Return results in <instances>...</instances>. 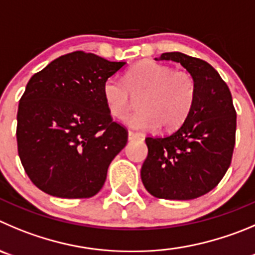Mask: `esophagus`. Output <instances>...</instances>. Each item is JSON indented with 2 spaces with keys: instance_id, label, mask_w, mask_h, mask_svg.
Instances as JSON below:
<instances>
[{
  "instance_id": "1",
  "label": "esophagus",
  "mask_w": 255,
  "mask_h": 255,
  "mask_svg": "<svg viewBox=\"0 0 255 255\" xmlns=\"http://www.w3.org/2000/svg\"><path fill=\"white\" fill-rule=\"evenodd\" d=\"M141 137H142V135L138 134V133H134V132H132V130H129V132H128V139H129V141L139 139V138H141Z\"/></svg>"
}]
</instances>
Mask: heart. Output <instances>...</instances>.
Listing matches in <instances>:
<instances>
[{
	"label": "heart",
	"mask_w": 255,
	"mask_h": 255,
	"mask_svg": "<svg viewBox=\"0 0 255 255\" xmlns=\"http://www.w3.org/2000/svg\"><path fill=\"white\" fill-rule=\"evenodd\" d=\"M139 98V109L127 117L126 123L139 130L161 126L162 129L178 128L190 116L196 98V82L186 70L152 60H142L127 70L125 82L112 77L103 84V99L109 113L125 118Z\"/></svg>",
	"instance_id": "1"
}]
</instances>
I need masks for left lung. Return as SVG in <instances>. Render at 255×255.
I'll return each instance as SVG.
<instances>
[{
    "mask_svg": "<svg viewBox=\"0 0 255 255\" xmlns=\"http://www.w3.org/2000/svg\"><path fill=\"white\" fill-rule=\"evenodd\" d=\"M160 60L180 63L191 74L196 98L177 130L147 137L141 178L154 197L192 200L211 191L227 173L235 146L237 112L227 83L210 64L177 51L165 52Z\"/></svg>",
    "mask_w": 255,
    "mask_h": 255,
    "instance_id": "left-lung-1",
    "label": "left lung"
}]
</instances>
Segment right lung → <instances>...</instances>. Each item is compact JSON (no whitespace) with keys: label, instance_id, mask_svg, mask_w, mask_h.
Masks as SVG:
<instances>
[{"label":"right lung","instance_id":"right-lung-1","mask_svg":"<svg viewBox=\"0 0 255 255\" xmlns=\"http://www.w3.org/2000/svg\"><path fill=\"white\" fill-rule=\"evenodd\" d=\"M125 64L74 51L28 80L16 138L25 172L41 191L85 199L103 187L112 160L128 139L107 109L103 84Z\"/></svg>","mask_w":255,"mask_h":255}]
</instances>
